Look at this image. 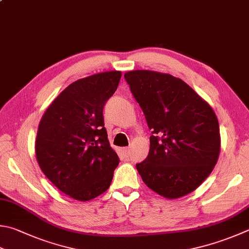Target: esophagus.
<instances>
[{"label":"esophagus","instance_id":"esophagus-1","mask_svg":"<svg viewBox=\"0 0 249 249\" xmlns=\"http://www.w3.org/2000/svg\"><path fill=\"white\" fill-rule=\"evenodd\" d=\"M130 152H131L130 147H124V148H123V153H124V157H126V158H128V157L130 156Z\"/></svg>","mask_w":249,"mask_h":249}]
</instances>
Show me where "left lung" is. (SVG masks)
<instances>
[{"mask_svg":"<svg viewBox=\"0 0 249 249\" xmlns=\"http://www.w3.org/2000/svg\"><path fill=\"white\" fill-rule=\"evenodd\" d=\"M124 79L152 130L148 156L137 163L143 182L166 198L190 194L218 160L221 140L214 111L171 74L133 70Z\"/></svg>","mask_w":249,"mask_h":249,"instance_id":"8db88e82","label":"left lung"}]
</instances>
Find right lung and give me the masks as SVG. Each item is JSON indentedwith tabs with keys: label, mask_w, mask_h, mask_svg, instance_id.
Wrapping results in <instances>:
<instances>
[{
	"label": "right lung",
	"mask_w": 249,
	"mask_h": 249,
	"mask_svg": "<svg viewBox=\"0 0 249 249\" xmlns=\"http://www.w3.org/2000/svg\"><path fill=\"white\" fill-rule=\"evenodd\" d=\"M120 78V71H106L71 83L39 124L37 163L59 191L77 200H90L107 191L119 165L107 138L103 109Z\"/></svg>",
	"instance_id": "obj_1"
}]
</instances>
